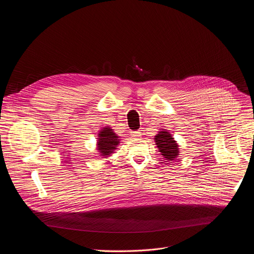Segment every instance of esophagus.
<instances>
[{
    "label": "esophagus",
    "mask_w": 254,
    "mask_h": 254,
    "mask_svg": "<svg viewBox=\"0 0 254 254\" xmlns=\"http://www.w3.org/2000/svg\"><path fill=\"white\" fill-rule=\"evenodd\" d=\"M130 134H131V136H132V137H134V138H140V136H141V132H140L139 130L131 131V132H130Z\"/></svg>",
    "instance_id": "34e87169"
}]
</instances>
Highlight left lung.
Listing matches in <instances>:
<instances>
[{
  "instance_id": "left-lung-1",
  "label": "left lung",
  "mask_w": 254,
  "mask_h": 254,
  "mask_svg": "<svg viewBox=\"0 0 254 254\" xmlns=\"http://www.w3.org/2000/svg\"><path fill=\"white\" fill-rule=\"evenodd\" d=\"M155 142L159 148V152H161L162 156L168 161L174 160L180 153L178 144L166 130L160 131L155 136Z\"/></svg>"
}]
</instances>
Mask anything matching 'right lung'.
<instances>
[{
	"label": "right lung",
	"instance_id": "add662e5",
	"mask_svg": "<svg viewBox=\"0 0 254 254\" xmlns=\"http://www.w3.org/2000/svg\"><path fill=\"white\" fill-rule=\"evenodd\" d=\"M117 134L110 127H104L98 134L97 150L101 156L107 157L114 153L117 148V145L120 142L118 139Z\"/></svg>",
	"mask_w": 254,
	"mask_h": 254
}]
</instances>
